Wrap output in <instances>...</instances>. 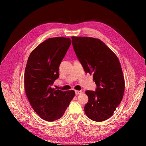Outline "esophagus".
I'll return each instance as SVG.
<instances>
[{
	"mask_svg": "<svg viewBox=\"0 0 146 146\" xmlns=\"http://www.w3.org/2000/svg\"><path fill=\"white\" fill-rule=\"evenodd\" d=\"M82 93V92L81 91H78V90H75V94H76V95H80V94Z\"/></svg>",
	"mask_w": 146,
	"mask_h": 146,
	"instance_id": "esophagus-1",
	"label": "esophagus"
}]
</instances>
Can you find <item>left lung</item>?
<instances>
[{"instance_id":"8db88e82","label":"left lung","mask_w":146,"mask_h":146,"mask_svg":"<svg viewBox=\"0 0 146 146\" xmlns=\"http://www.w3.org/2000/svg\"><path fill=\"white\" fill-rule=\"evenodd\" d=\"M72 45L86 73L93 74L95 91L87 90L84 107L90 119L101 122L110 117L123 98L125 82L118 58L98 39L72 37Z\"/></svg>"}]
</instances>
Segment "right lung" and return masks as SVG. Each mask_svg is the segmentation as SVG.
Listing matches in <instances>:
<instances>
[{"label":"right lung","instance_id":"1","mask_svg":"<svg viewBox=\"0 0 146 146\" xmlns=\"http://www.w3.org/2000/svg\"><path fill=\"white\" fill-rule=\"evenodd\" d=\"M71 42L68 37L50 38L32 51L27 60L24 74L26 95L33 109L45 121L60 119L75 95L73 90L51 87L59 77V65Z\"/></svg>","mask_w":146,"mask_h":146}]
</instances>
